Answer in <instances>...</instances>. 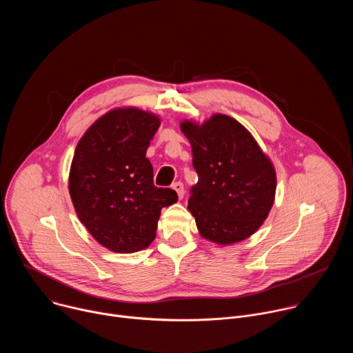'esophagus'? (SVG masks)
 <instances>
[{
    "label": "esophagus",
    "instance_id": "1",
    "mask_svg": "<svg viewBox=\"0 0 353 353\" xmlns=\"http://www.w3.org/2000/svg\"><path fill=\"white\" fill-rule=\"evenodd\" d=\"M172 187H173V190L177 192V196H179V199H181V198L184 196V185H183V183L177 181V183H174Z\"/></svg>",
    "mask_w": 353,
    "mask_h": 353
}]
</instances>
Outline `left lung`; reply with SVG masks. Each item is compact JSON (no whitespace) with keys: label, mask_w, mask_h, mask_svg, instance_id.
<instances>
[{"label":"left lung","mask_w":353,"mask_h":353,"mask_svg":"<svg viewBox=\"0 0 353 353\" xmlns=\"http://www.w3.org/2000/svg\"><path fill=\"white\" fill-rule=\"evenodd\" d=\"M198 183L188 210L199 234L218 244L250 237L267 219L276 190L272 162L247 128L226 114L203 124L184 120Z\"/></svg>","instance_id":"1"}]
</instances>
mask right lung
I'll list each match as a JSON object with an SVG mask.
<instances>
[{
    "label": "right lung",
    "mask_w": 353,
    "mask_h": 353,
    "mask_svg": "<svg viewBox=\"0 0 353 353\" xmlns=\"http://www.w3.org/2000/svg\"><path fill=\"white\" fill-rule=\"evenodd\" d=\"M161 119L120 108L97 119L79 139L68 188L79 221L93 239L116 253H135L154 241L163 207L177 201L172 188L154 185L145 157Z\"/></svg>",
    "instance_id": "add662e5"
}]
</instances>
